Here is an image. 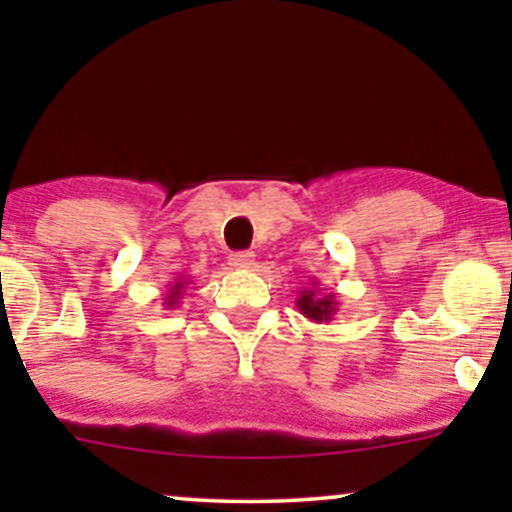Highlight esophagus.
<instances>
[{
	"label": "esophagus",
	"mask_w": 512,
	"mask_h": 512,
	"mask_svg": "<svg viewBox=\"0 0 512 512\" xmlns=\"http://www.w3.org/2000/svg\"><path fill=\"white\" fill-rule=\"evenodd\" d=\"M254 263H256V258L251 251H237V254L228 256V265L233 270H249V268H254Z\"/></svg>",
	"instance_id": "esophagus-1"
}]
</instances>
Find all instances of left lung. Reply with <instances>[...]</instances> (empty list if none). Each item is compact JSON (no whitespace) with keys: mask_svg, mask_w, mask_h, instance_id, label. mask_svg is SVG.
<instances>
[{"mask_svg":"<svg viewBox=\"0 0 512 512\" xmlns=\"http://www.w3.org/2000/svg\"><path fill=\"white\" fill-rule=\"evenodd\" d=\"M296 307L300 314H305L314 324H328L338 314V293L324 291L317 279H312L305 289L298 291Z\"/></svg>","mask_w":512,"mask_h":512,"instance_id":"1","label":"left lung"}]
</instances>
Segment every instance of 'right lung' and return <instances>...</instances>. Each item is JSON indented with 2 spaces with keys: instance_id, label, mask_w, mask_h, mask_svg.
Here are the masks:
<instances>
[{
  "instance_id": "right-lung-1",
  "label": "right lung",
  "mask_w": 512,
  "mask_h": 512,
  "mask_svg": "<svg viewBox=\"0 0 512 512\" xmlns=\"http://www.w3.org/2000/svg\"><path fill=\"white\" fill-rule=\"evenodd\" d=\"M186 286H188V279L186 277L177 279V282L170 286V291H167L165 298H163L165 310H174V307L181 303V298H184V293H186Z\"/></svg>"
}]
</instances>
